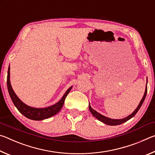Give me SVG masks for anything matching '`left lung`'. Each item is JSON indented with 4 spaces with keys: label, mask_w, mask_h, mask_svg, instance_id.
<instances>
[{
    "label": "left lung",
    "mask_w": 155,
    "mask_h": 155,
    "mask_svg": "<svg viewBox=\"0 0 155 155\" xmlns=\"http://www.w3.org/2000/svg\"><path fill=\"white\" fill-rule=\"evenodd\" d=\"M147 83H148V79H147ZM147 83H146L145 92H144L143 96L142 99L141 100L140 104H138L137 107L135 109V111H133L132 114H130L129 115H128L127 117H124V118H122V119H111V118H109V117H107L106 116H104V115H101V114H99V113H98L96 111H95V110L91 108V107L90 106V104H89V109H90L91 114H92L96 119H98L101 122H103L104 124H107V125L116 126V125H120L121 124H123V123H124L127 121H128V120L132 118L133 117H134L135 115L137 114V111H139V109H140V107H141V105H142V104L143 103L144 100H145V98H146V94H147Z\"/></svg>",
    "instance_id": "obj_1"
}]
</instances>
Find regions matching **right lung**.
<instances>
[{
    "instance_id": "right-lung-1",
    "label": "right lung",
    "mask_w": 155,
    "mask_h": 155,
    "mask_svg": "<svg viewBox=\"0 0 155 155\" xmlns=\"http://www.w3.org/2000/svg\"><path fill=\"white\" fill-rule=\"evenodd\" d=\"M7 83L9 96L11 97L12 101L13 103L14 104L15 107L26 117L30 120H37V121L49 118V117L56 115L61 109L64 104L65 99L72 87H70V88H68V90L64 94L61 99L59 102H57V103L53 104V105L48 107H44V108H35V107L28 106L23 103L14 92L12 87L11 83H10V65L8 68V72H7Z\"/></svg>"
}]
</instances>
